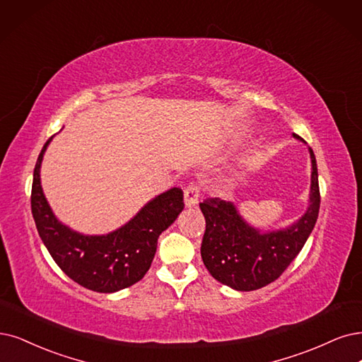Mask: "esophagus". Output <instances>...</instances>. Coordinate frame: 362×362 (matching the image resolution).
<instances>
[{"label": "esophagus", "instance_id": "34e87169", "mask_svg": "<svg viewBox=\"0 0 362 362\" xmlns=\"http://www.w3.org/2000/svg\"><path fill=\"white\" fill-rule=\"evenodd\" d=\"M199 186L197 183H191L185 188V204L186 207H192L198 203V198H199Z\"/></svg>", "mask_w": 362, "mask_h": 362}]
</instances>
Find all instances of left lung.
<instances>
[{
	"mask_svg": "<svg viewBox=\"0 0 362 362\" xmlns=\"http://www.w3.org/2000/svg\"><path fill=\"white\" fill-rule=\"evenodd\" d=\"M297 140L304 141L297 134ZM309 207L304 215L284 230L261 233L253 228L231 202L207 198L199 203L206 218L202 258L218 282L237 291H255L280 277L293 261L315 228L320 194L313 151Z\"/></svg>",
	"mask_w": 362,
	"mask_h": 362,
	"instance_id": "1",
	"label": "left lung"
}]
</instances>
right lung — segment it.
I'll return each mask as SVG.
<instances>
[{"mask_svg": "<svg viewBox=\"0 0 362 362\" xmlns=\"http://www.w3.org/2000/svg\"><path fill=\"white\" fill-rule=\"evenodd\" d=\"M52 137L34 168L31 210L40 238L59 269L86 289L112 293L144 277L153 261L158 237L183 210V191L171 188L151 199L124 226L105 235H85L64 225L47 203L40 167Z\"/></svg>", "mask_w": 362, "mask_h": 362, "instance_id": "add662e5", "label": "right lung"}]
</instances>
